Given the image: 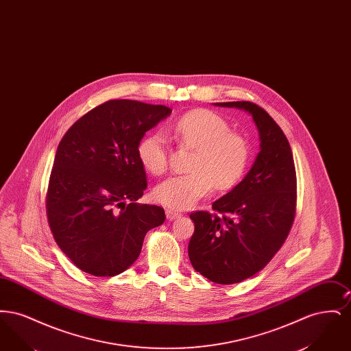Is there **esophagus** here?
<instances>
[{
	"label": "esophagus",
	"instance_id": "obj_1",
	"mask_svg": "<svg viewBox=\"0 0 351 351\" xmlns=\"http://www.w3.org/2000/svg\"><path fill=\"white\" fill-rule=\"evenodd\" d=\"M166 216H167L168 221H173V219H176V218H179V213H176V212H173V210H171V209H168L166 210Z\"/></svg>",
	"mask_w": 351,
	"mask_h": 351
}]
</instances>
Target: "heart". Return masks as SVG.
Listing matches in <instances>:
<instances>
[{
	"label": "heart",
	"instance_id": "obj_1",
	"mask_svg": "<svg viewBox=\"0 0 351 351\" xmlns=\"http://www.w3.org/2000/svg\"><path fill=\"white\" fill-rule=\"evenodd\" d=\"M172 134L180 145L195 152L189 162L191 173L168 178L154 189V199L168 209H189L213 186L230 189L243 176L249 163L247 141L230 132L228 121L217 113L208 109L188 112L173 123ZM136 154L152 175H162L167 169V141L163 134H147L141 139Z\"/></svg>",
	"mask_w": 351,
	"mask_h": 351
}]
</instances>
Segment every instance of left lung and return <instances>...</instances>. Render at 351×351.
Segmentation results:
<instances>
[{
    "label": "left lung",
    "instance_id": "obj_1",
    "mask_svg": "<svg viewBox=\"0 0 351 351\" xmlns=\"http://www.w3.org/2000/svg\"><path fill=\"white\" fill-rule=\"evenodd\" d=\"M252 117L261 151L243 180L215 201L217 213L189 217L193 268L210 282L239 283L267 266L288 237L296 212V171L287 136L266 110L249 101L215 102Z\"/></svg>",
    "mask_w": 351,
    "mask_h": 351
}]
</instances>
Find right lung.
<instances>
[{
	"label": "right lung",
	"instance_id": "add662e5",
	"mask_svg": "<svg viewBox=\"0 0 351 351\" xmlns=\"http://www.w3.org/2000/svg\"><path fill=\"white\" fill-rule=\"evenodd\" d=\"M165 105L110 100L76 121L60 141L47 191L51 232L72 263L93 276H114L138 259L163 208L136 204L147 188L136 149L171 116Z\"/></svg>",
	"mask_w": 351,
	"mask_h": 351
}]
</instances>
